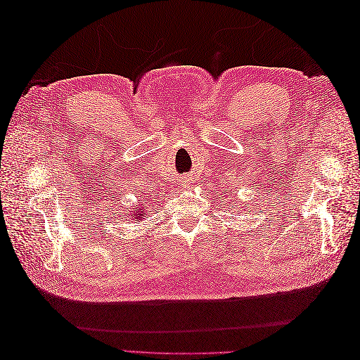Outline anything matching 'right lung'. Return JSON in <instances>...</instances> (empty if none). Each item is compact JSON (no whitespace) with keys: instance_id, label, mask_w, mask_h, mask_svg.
<instances>
[{"instance_id":"obj_1","label":"right lung","mask_w":360,"mask_h":360,"mask_svg":"<svg viewBox=\"0 0 360 360\" xmlns=\"http://www.w3.org/2000/svg\"><path fill=\"white\" fill-rule=\"evenodd\" d=\"M144 209H146V207H139V209H136V210L134 212V214H132V221H134V219H139V217L143 216V213H144V212H143Z\"/></svg>"}]
</instances>
